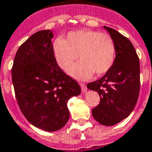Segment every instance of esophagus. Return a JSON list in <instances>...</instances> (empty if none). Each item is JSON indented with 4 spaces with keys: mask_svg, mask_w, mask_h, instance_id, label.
Here are the masks:
<instances>
[{
    "mask_svg": "<svg viewBox=\"0 0 152 152\" xmlns=\"http://www.w3.org/2000/svg\"><path fill=\"white\" fill-rule=\"evenodd\" d=\"M80 86L81 88V90H82L83 93L87 92V88H86V85L84 84V83H80Z\"/></svg>",
    "mask_w": 152,
    "mask_h": 152,
    "instance_id": "1",
    "label": "esophagus"
}]
</instances>
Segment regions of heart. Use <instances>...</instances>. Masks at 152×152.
Returning <instances> with one entry per match:
<instances>
[{"instance_id":"1","label":"heart","mask_w":152,"mask_h":152,"mask_svg":"<svg viewBox=\"0 0 152 152\" xmlns=\"http://www.w3.org/2000/svg\"><path fill=\"white\" fill-rule=\"evenodd\" d=\"M57 64L67 71L79 56L80 62L68 71L74 78L86 80L94 72L102 76L111 69L115 61V47L108 34L93 30L71 31L65 38L57 39L53 44Z\"/></svg>"}]
</instances>
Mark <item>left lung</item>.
Instances as JSON below:
<instances>
[{"mask_svg": "<svg viewBox=\"0 0 152 152\" xmlns=\"http://www.w3.org/2000/svg\"><path fill=\"white\" fill-rule=\"evenodd\" d=\"M115 47L113 65L101 79L89 83L87 88L100 96V102L92 110L96 121L112 126L128 117L137 103L140 89L139 58L128 38L115 29L103 26Z\"/></svg>", "mask_w": 152, "mask_h": 152, "instance_id": "left-lung-1", "label": "left lung"}]
</instances>
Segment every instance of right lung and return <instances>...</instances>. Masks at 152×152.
<instances>
[{
	"instance_id": "obj_1",
	"label": "right lung",
	"mask_w": 152,
	"mask_h": 152,
	"mask_svg": "<svg viewBox=\"0 0 152 152\" xmlns=\"http://www.w3.org/2000/svg\"><path fill=\"white\" fill-rule=\"evenodd\" d=\"M50 30L31 36L15 54L12 82L21 112L35 127L59 130L70 116L67 102L81 92L79 84L58 66Z\"/></svg>"
}]
</instances>
